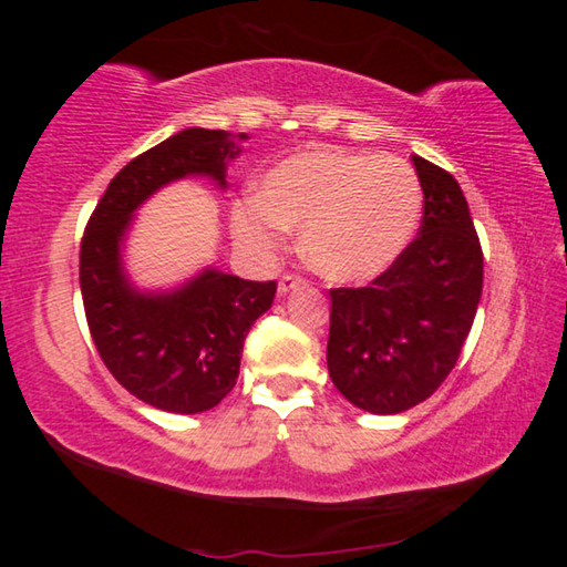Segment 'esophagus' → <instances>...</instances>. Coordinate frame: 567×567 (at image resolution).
<instances>
[{
    "mask_svg": "<svg viewBox=\"0 0 567 567\" xmlns=\"http://www.w3.org/2000/svg\"><path fill=\"white\" fill-rule=\"evenodd\" d=\"M302 285H305L302 277H297V275H282L280 285H277V292L287 295V292H292V290H297V287H302Z\"/></svg>",
    "mask_w": 567,
    "mask_h": 567,
    "instance_id": "34e87169",
    "label": "esophagus"
}]
</instances>
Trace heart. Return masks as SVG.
Listing matches in <instances>:
<instances>
[{"label":"heart","mask_w":567,"mask_h":567,"mask_svg":"<svg viewBox=\"0 0 567 567\" xmlns=\"http://www.w3.org/2000/svg\"><path fill=\"white\" fill-rule=\"evenodd\" d=\"M420 209V179L405 159L310 150L277 162L260 199H239L233 223L255 249H270L280 227L300 229L315 270L334 282H364L405 252Z\"/></svg>","instance_id":"obj_1"}]
</instances>
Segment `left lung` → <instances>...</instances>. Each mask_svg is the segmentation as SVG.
<instances>
[{
	"label": "left lung",
	"instance_id": "8db88e82",
	"mask_svg": "<svg viewBox=\"0 0 567 567\" xmlns=\"http://www.w3.org/2000/svg\"><path fill=\"white\" fill-rule=\"evenodd\" d=\"M425 209L417 237L368 287L330 290L328 370L372 415L415 408L443 385L483 295V249L457 179L412 157Z\"/></svg>",
	"mask_w": 567,
	"mask_h": 567
}]
</instances>
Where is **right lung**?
I'll use <instances>...</instances> for the list:
<instances>
[{
    "mask_svg": "<svg viewBox=\"0 0 567 567\" xmlns=\"http://www.w3.org/2000/svg\"><path fill=\"white\" fill-rule=\"evenodd\" d=\"M243 140L189 127L142 152L104 189L82 237V302L102 362L134 398L177 415L215 408L235 388L245 338L277 282L205 267L175 290L142 292L124 272L122 245L134 213L169 182L209 177L225 189Z\"/></svg>",
    "mask_w": 567,
    "mask_h": 567,
    "instance_id": "add662e5",
    "label": "right lung"
}]
</instances>
